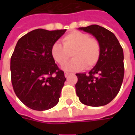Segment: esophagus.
<instances>
[{"label": "esophagus", "mask_w": 135, "mask_h": 135, "mask_svg": "<svg viewBox=\"0 0 135 135\" xmlns=\"http://www.w3.org/2000/svg\"><path fill=\"white\" fill-rule=\"evenodd\" d=\"M69 74H70V73H69V72H65V73H64V75H65V76H66V77H67V76H69Z\"/></svg>", "instance_id": "1"}]
</instances>
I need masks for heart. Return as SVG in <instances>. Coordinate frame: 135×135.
<instances>
[{
	"label": "heart",
	"instance_id": "b5f03b06",
	"mask_svg": "<svg viewBox=\"0 0 135 135\" xmlns=\"http://www.w3.org/2000/svg\"><path fill=\"white\" fill-rule=\"evenodd\" d=\"M63 43L56 42L50 48V55L60 65L66 64L73 52L74 59L63 67L66 71L91 69L97 64L100 56V45L98 40L88 34L74 31L63 38Z\"/></svg>",
	"mask_w": 135,
	"mask_h": 135
}]
</instances>
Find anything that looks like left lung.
Segmentation results:
<instances>
[{"instance_id": "obj_1", "label": "left lung", "mask_w": 135, "mask_h": 135, "mask_svg": "<svg viewBox=\"0 0 135 135\" xmlns=\"http://www.w3.org/2000/svg\"><path fill=\"white\" fill-rule=\"evenodd\" d=\"M79 30L91 34L98 40L100 56L88 74H76L78 78L75 85L76 95L83 104L103 106L109 103L120 90L124 74L123 49L115 35L99 25Z\"/></svg>"}]
</instances>
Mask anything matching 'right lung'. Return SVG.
<instances>
[{"label": "right lung", "instance_id": "1", "mask_svg": "<svg viewBox=\"0 0 135 135\" xmlns=\"http://www.w3.org/2000/svg\"><path fill=\"white\" fill-rule=\"evenodd\" d=\"M66 31L37 29L16 43L11 58V82L16 96L31 109L48 110L59 103L66 79L55 64L50 48Z\"/></svg>", "mask_w": 135, "mask_h": 135}]
</instances>
